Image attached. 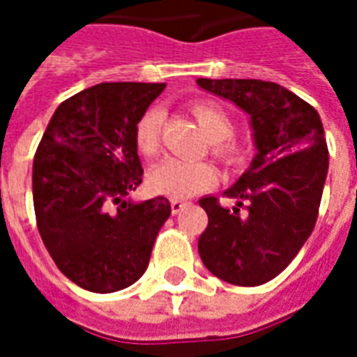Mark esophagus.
<instances>
[{"mask_svg": "<svg viewBox=\"0 0 357 357\" xmlns=\"http://www.w3.org/2000/svg\"><path fill=\"white\" fill-rule=\"evenodd\" d=\"M170 206H172V214H179L181 210H185L187 206H189V202L179 201V199H172Z\"/></svg>", "mask_w": 357, "mask_h": 357, "instance_id": "esophagus-1", "label": "esophagus"}]
</instances>
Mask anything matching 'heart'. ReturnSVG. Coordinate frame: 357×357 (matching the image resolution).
Here are the masks:
<instances>
[{"label":"heart","instance_id":"heart-1","mask_svg":"<svg viewBox=\"0 0 357 357\" xmlns=\"http://www.w3.org/2000/svg\"><path fill=\"white\" fill-rule=\"evenodd\" d=\"M189 110L208 135L210 151L220 162L237 166L247 158V145L233 135V118L222 105L214 101H193L189 105ZM162 122V110L149 109L135 124V147L147 158L155 156L160 149ZM149 183L153 191L172 199H191L197 193L216 185L218 172L212 164L201 160L166 158L151 170Z\"/></svg>","mask_w":357,"mask_h":357}]
</instances>
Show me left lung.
I'll list each match as a JSON object with an SVG mask.
<instances>
[{
    "label": "left lung",
    "mask_w": 357,
    "mask_h": 357,
    "mask_svg": "<svg viewBox=\"0 0 357 357\" xmlns=\"http://www.w3.org/2000/svg\"><path fill=\"white\" fill-rule=\"evenodd\" d=\"M197 84L250 114L258 153L239 181L199 201L208 225L199 237L202 264L225 283L258 287L283 271L312 235L319 214L329 151L317 110L298 95L264 80Z\"/></svg>",
    "instance_id": "left-lung-1"
}]
</instances>
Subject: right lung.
I'll return each instance as SVG.
<instances>
[{
    "label": "right lung",
    "mask_w": 357,
    "mask_h": 357,
    "mask_svg": "<svg viewBox=\"0 0 357 357\" xmlns=\"http://www.w3.org/2000/svg\"><path fill=\"white\" fill-rule=\"evenodd\" d=\"M166 84L105 82L55 110L34 155L32 195L38 231L73 283L114 292L139 279L170 216L156 197L126 201L141 183L135 124Z\"/></svg>",
    "instance_id": "1"
}]
</instances>
